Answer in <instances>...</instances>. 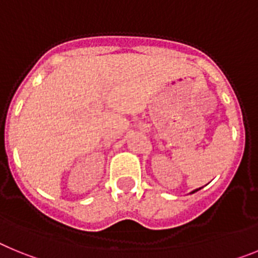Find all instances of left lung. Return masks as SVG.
Masks as SVG:
<instances>
[{
	"mask_svg": "<svg viewBox=\"0 0 258 258\" xmlns=\"http://www.w3.org/2000/svg\"><path fill=\"white\" fill-rule=\"evenodd\" d=\"M200 188H202V187H199V188H197V190H194V191H191V192H190V194H194V192H197V191H199V190H200Z\"/></svg>",
	"mask_w": 258,
	"mask_h": 258,
	"instance_id": "left-lung-1",
	"label": "left lung"
}]
</instances>
